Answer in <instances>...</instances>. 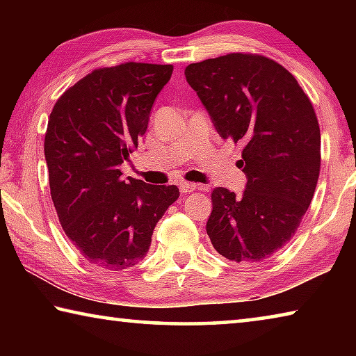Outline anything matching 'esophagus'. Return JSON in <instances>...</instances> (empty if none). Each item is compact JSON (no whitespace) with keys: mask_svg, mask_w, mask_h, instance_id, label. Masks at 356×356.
I'll list each match as a JSON object with an SVG mask.
<instances>
[{"mask_svg":"<svg viewBox=\"0 0 356 356\" xmlns=\"http://www.w3.org/2000/svg\"><path fill=\"white\" fill-rule=\"evenodd\" d=\"M179 186H180V191H182V193H191V191L197 190V185L193 184V182H180Z\"/></svg>","mask_w":356,"mask_h":356,"instance_id":"1","label":"esophagus"}]
</instances>
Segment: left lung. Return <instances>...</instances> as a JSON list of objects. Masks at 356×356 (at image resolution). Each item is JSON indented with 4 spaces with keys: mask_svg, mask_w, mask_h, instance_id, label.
<instances>
[{
    "mask_svg": "<svg viewBox=\"0 0 356 356\" xmlns=\"http://www.w3.org/2000/svg\"><path fill=\"white\" fill-rule=\"evenodd\" d=\"M185 76L221 138L242 144L246 188L212 191L207 234L221 256L264 262L291 242L321 172V129L308 94L287 69L254 53L186 65Z\"/></svg>",
    "mask_w": 356,
    "mask_h": 356,
    "instance_id": "1",
    "label": "left lung"
}]
</instances>
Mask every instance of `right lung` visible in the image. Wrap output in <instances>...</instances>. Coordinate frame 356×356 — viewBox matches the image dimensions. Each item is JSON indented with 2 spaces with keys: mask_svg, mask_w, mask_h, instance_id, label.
<instances>
[{
  "mask_svg": "<svg viewBox=\"0 0 356 356\" xmlns=\"http://www.w3.org/2000/svg\"><path fill=\"white\" fill-rule=\"evenodd\" d=\"M171 74V64L95 69L58 99L48 119L44 150L59 222L97 267L119 272L141 262L155 225L180 195L176 185L124 180L119 170Z\"/></svg>",
  "mask_w": 356,
  "mask_h": 356,
  "instance_id": "add662e5",
  "label": "right lung"
}]
</instances>
